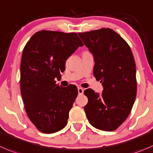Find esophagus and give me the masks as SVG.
Returning a JSON list of instances; mask_svg holds the SVG:
<instances>
[{
	"label": "esophagus",
	"mask_w": 153,
	"mask_h": 153,
	"mask_svg": "<svg viewBox=\"0 0 153 153\" xmlns=\"http://www.w3.org/2000/svg\"><path fill=\"white\" fill-rule=\"evenodd\" d=\"M78 92L79 95H82L84 93V89L82 87H78Z\"/></svg>",
	"instance_id": "esophagus-1"
}]
</instances>
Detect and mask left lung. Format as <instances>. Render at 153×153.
Here are the masks:
<instances>
[{
    "label": "left lung",
    "instance_id": "8db88e82",
    "mask_svg": "<svg viewBox=\"0 0 153 153\" xmlns=\"http://www.w3.org/2000/svg\"><path fill=\"white\" fill-rule=\"evenodd\" d=\"M78 35L94 56L93 75L103 86L102 95L87 89L84 106L89 123L102 131L116 130L126 120L137 94L136 66L130 46L112 29Z\"/></svg>",
    "mask_w": 153,
    "mask_h": 153
}]
</instances>
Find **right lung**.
<instances>
[{
  "mask_svg": "<svg viewBox=\"0 0 153 153\" xmlns=\"http://www.w3.org/2000/svg\"><path fill=\"white\" fill-rule=\"evenodd\" d=\"M82 41L75 33L52 30L35 33L24 48L20 87L28 117L41 132L51 134L64 128L78 96L76 86L63 87L55 78Z\"/></svg>",
  "mask_w": 153,
  "mask_h": 153,
  "instance_id": "add662e5",
  "label": "right lung"
}]
</instances>
